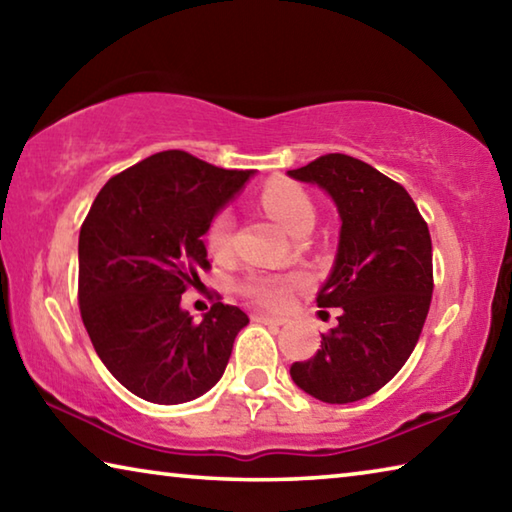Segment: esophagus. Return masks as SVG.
Listing matches in <instances>:
<instances>
[{"instance_id":"esophagus-1","label":"esophagus","mask_w":512,"mask_h":512,"mask_svg":"<svg viewBox=\"0 0 512 512\" xmlns=\"http://www.w3.org/2000/svg\"><path fill=\"white\" fill-rule=\"evenodd\" d=\"M253 318L257 320V323H264V325H284L287 323V318H282V316H271V314H262V311H257V314H253Z\"/></svg>"}]
</instances>
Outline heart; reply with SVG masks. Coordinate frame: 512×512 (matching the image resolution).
<instances>
[{
	"label": "heart",
	"mask_w": 512,
	"mask_h": 512,
	"mask_svg": "<svg viewBox=\"0 0 512 512\" xmlns=\"http://www.w3.org/2000/svg\"><path fill=\"white\" fill-rule=\"evenodd\" d=\"M262 205L291 235H298V232L311 228L316 216L309 194L293 183H273L264 187ZM232 230H235V216H232L228 207H223V210L214 214L205 232L207 250L214 257H225L230 253ZM300 287H305V277L302 275H277L268 271H248L239 282V291L246 298L271 309L287 307L293 291Z\"/></svg>",
	"instance_id": "1"
}]
</instances>
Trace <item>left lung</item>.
I'll return each mask as SVG.
<instances>
[{"mask_svg":"<svg viewBox=\"0 0 512 512\" xmlns=\"http://www.w3.org/2000/svg\"><path fill=\"white\" fill-rule=\"evenodd\" d=\"M291 178L316 183L341 214V241L318 307H341L320 350L291 366L302 391L327 404L377 393L411 357L433 293L431 235L409 192L363 160L320 155Z\"/></svg>","mask_w":512,"mask_h":512,"instance_id":"1","label":"left lung"}]
</instances>
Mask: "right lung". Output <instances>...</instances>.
Here are the masks:
<instances>
[{
	"instance_id": "obj_1",
	"label": "right lung",
	"mask_w": 512,
	"mask_h": 512,
	"mask_svg": "<svg viewBox=\"0 0 512 512\" xmlns=\"http://www.w3.org/2000/svg\"><path fill=\"white\" fill-rule=\"evenodd\" d=\"M250 171L162 151L112 176L79 235V307L103 366L155 404L196 400L221 379L248 316L214 302L201 323L180 296L210 268L203 235Z\"/></svg>"
}]
</instances>
